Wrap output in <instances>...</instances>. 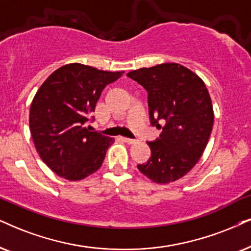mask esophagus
Segmentation results:
<instances>
[{"instance_id": "obj_1", "label": "esophagus", "mask_w": 251, "mask_h": 251, "mask_svg": "<svg viewBox=\"0 0 251 251\" xmlns=\"http://www.w3.org/2000/svg\"><path fill=\"white\" fill-rule=\"evenodd\" d=\"M122 140L124 141V142H126V144H128V145H133V144H135L136 142V140H134V139H129V138H124V136H122Z\"/></svg>"}]
</instances>
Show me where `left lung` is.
<instances>
[{"mask_svg":"<svg viewBox=\"0 0 251 251\" xmlns=\"http://www.w3.org/2000/svg\"><path fill=\"white\" fill-rule=\"evenodd\" d=\"M127 76L146 89L151 125L162 129L160 138L147 142L151 157L138 169L155 183L175 182L196 166L210 139L214 115L207 88L178 63L140 68Z\"/></svg>","mask_w":251,"mask_h":251,"instance_id":"1","label":"left lung"}]
</instances>
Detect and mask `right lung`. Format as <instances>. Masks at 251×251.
I'll use <instances>...</instances> for the list:
<instances>
[{"instance_id":"obj_1","label":"right lung","mask_w":251,"mask_h":251,"mask_svg":"<svg viewBox=\"0 0 251 251\" xmlns=\"http://www.w3.org/2000/svg\"><path fill=\"white\" fill-rule=\"evenodd\" d=\"M124 72L69 63L41 84L30 107V131L41 160L56 175L80 180L102 166L115 139L91 132L97 100Z\"/></svg>"}]
</instances>
